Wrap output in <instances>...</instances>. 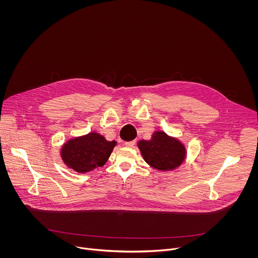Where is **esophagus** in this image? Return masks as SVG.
Instances as JSON below:
<instances>
[{
  "label": "esophagus",
  "instance_id": "34e87169",
  "mask_svg": "<svg viewBox=\"0 0 258 258\" xmlns=\"http://www.w3.org/2000/svg\"><path fill=\"white\" fill-rule=\"evenodd\" d=\"M135 143H136L135 141H128V142H125V146L128 148L134 147Z\"/></svg>",
  "mask_w": 258,
  "mask_h": 258
}]
</instances>
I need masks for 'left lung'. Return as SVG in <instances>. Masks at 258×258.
I'll return each mask as SVG.
<instances>
[{
    "label": "left lung",
    "instance_id": "left-lung-1",
    "mask_svg": "<svg viewBox=\"0 0 258 258\" xmlns=\"http://www.w3.org/2000/svg\"><path fill=\"white\" fill-rule=\"evenodd\" d=\"M138 148L149 166L159 171H172L184 163V144L164 131H155L150 140H141Z\"/></svg>",
    "mask_w": 258,
    "mask_h": 258
}]
</instances>
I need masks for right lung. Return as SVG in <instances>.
Returning a JSON list of instances; mask_svg holds the SVG:
<instances>
[{"mask_svg":"<svg viewBox=\"0 0 258 258\" xmlns=\"http://www.w3.org/2000/svg\"><path fill=\"white\" fill-rule=\"evenodd\" d=\"M116 144L99 133L90 132L67 141L61 146L60 156L69 168L84 174L105 165Z\"/></svg>","mask_w":258,"mask_h":258,"instance_id":"1","label":"right lung"}]
</instances>
